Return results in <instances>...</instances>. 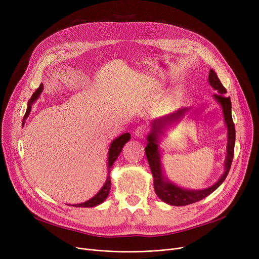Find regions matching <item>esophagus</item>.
<instances>
[{"label": "esophagus", "instance_id": "34e87169", "mask_svg": "<svg viewBox=\"0 0 259 259\" xmlns=\"http://www.w3.org/2000/svg\"><path fill=\"white\" fill-rule=\"evenodd\" d=\"M147 127L145 126V125H140V126H138L137 128H135V131H134V134H135V137L137 138H139V139H143L145 135H146V133H147Z\"/></svg>", "mask_w": 259, "mask_h": 259}]
</instances>
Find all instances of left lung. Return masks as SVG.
<instances>
[{
  "mask_svg": "<svg viewBox=\"0 0 259 259\" xmlns=\"http://www.w3.org/2000/svg\"><path fill=\"white\" fill-rule=\"evenodd\" d=\"M209 83L213 87V89L217 91V93L213 94V98L217 103H220L223 108L225 124L228 128V144L227 156L225 160V172L222 175V178L213 186L202 190H188L171 183L169 180H167V178L162 175L160 152L157 144L158 137L159 134L164 133V131L170 128L172 125L174 126L175 124H178L183 118V116L188 112L189 108L180 109V110L170 115L164 116L159 119H155L151 122L152 129L147 138L148 144L145 148V152L153 175L155 193L162 201L169 203L171 206H187L210 195L224 183L230 171L231 164H232L235 145V126L232 119V112H231V107H232L231 106V100L229 97L225 95L227 93V90L221 83L219 76L216 75L213 69H211L209 72Z\"/></svg>",
  "mask_w": 259,
  "mask_h": 259,
  "instance_id": "1",
  "label": "left lung"
}]
</instances>
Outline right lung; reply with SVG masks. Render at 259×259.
I'll use <instances>...</instances> for the list:
<instances>
[{
	"label": "right lung",
	"instance_id": "1",
	"mask_svg": "<svg viewBox=\"0 0 259 259\" xmlns=\"http://www.w3.org/2000/svg\"><path fill=\"white\" fill-rule=\"evenodd\" d=\"M43 88H44L43 84H40L39 87L32 94L31 99L28 101V106H27V110H26V113H25L24 118H23V125H24L26 118L28 117V115L31 111L32 104L38 99L40 92L43 91ZM130 139H131L130 133H124V134L119 135V137L116 138L114 141H112V143L110 144V147H109V152H108V161H107L108 175H107L106 183L104 184L103 188L98 192V194H95L92 198H90L89 200H87L85 202H80V203H76V205H72L73 207H81V208L95 207V206L100 205V203H102L107 198V196L109 195V192H110V188H111V180H110V175H109V173H110V169L112 168V165L114 164V161L116 160V158L120 154V152L122 150V147L125 146V144L128 141H130Z\"/></svg>",
	"mask_w": 259,
	"mask_h": 259
}]
</instances>
